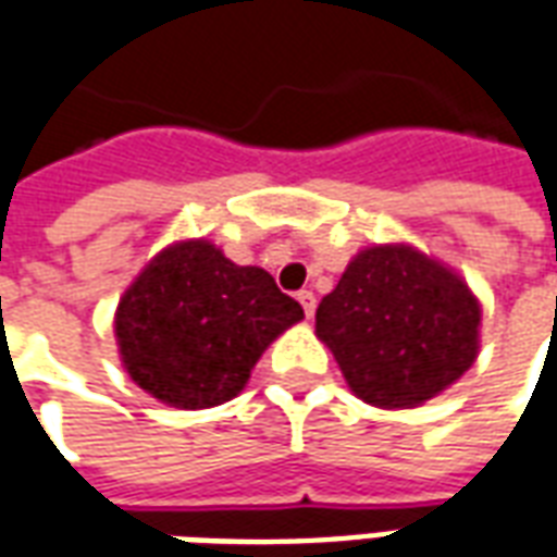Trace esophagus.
<instances>
[{"label": "esophagus", "mask_w": 557, "mask_h": 557, "mask_svg": "<svg viewBox=\"0 0 557 557\" xmlns=\"http://www.w3.org/2000/svg\"><path fill=\"white\" fill-rule=\"evenodd\" d=\"M298 301H301L304 313H307V315H313V310H315V295H313V292H310V289L298 292Z\"/></svg>", "instance_id": "34e87169"}]
</instances>
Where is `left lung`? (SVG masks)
<instances>
[{
  "label": "left lung",
  "mask_w": 557,
  "mask_h": 557,
  "mask_svg": "<svg viewBox=\"0 0 557 557\" xmlns=\"http://www.w3.org/2000/svg\"><path fill=\"white\" fill-rule=\"evenodd\" d=\"M480 307L454 271L411 247H370L315 310V334L349 387L411 409L454 385L478 355Z\"/></svg>",
  "instance_id": "1"
}]
</instances>
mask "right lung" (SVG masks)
<instances>
[{"instance_id": "obj_1", "label": "right lung", "mask_w": 557, "mask_h": 557, "mask_svg": "<svg viewBox=\"0 0 557 557\" xmlns=\"http://www.w3.org/2000/svg\"><path fill=\"white\" fill-rule=\"evenodd\" d=\"M298 319L301 304L268 271L235 265L214 244L184 242L125 292L115 337L143 391L178 409H211L247 385L268 343Z\"/></svg>"}]
</instances>
